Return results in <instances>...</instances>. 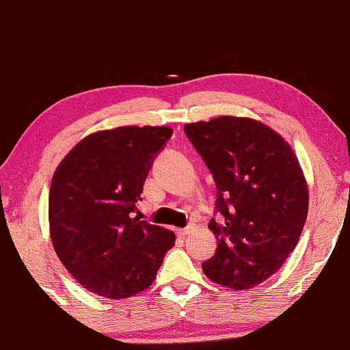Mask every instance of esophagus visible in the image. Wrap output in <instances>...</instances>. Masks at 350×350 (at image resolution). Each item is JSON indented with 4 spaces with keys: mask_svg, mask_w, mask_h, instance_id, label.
I'll use <instances>...</instances> for the list:
<instances>
[{
    "mask_svg": "<svg viewBox=\"0 0 350 350\" xmlns=\"http://www.w3.org/2000/svg\"><path fill=\"white\" fill-rule=\"evenodd\" d=\"M193 230H195V224H189L188 227H185V228H178V230H176V234H178L180 237H188L189 234H191Z\"/></svg>",
    "mask_w": 350,
    "mask_h": 350,
    "instance_id": "1",
    "label": "esophagus"
}]
</instances>
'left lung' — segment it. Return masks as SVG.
Listing matches in <instances>:
<instances>
[{
  "label": "left lung",
  "mask_w": 350,
  "mask_h": 350,
  "mask_svg": "<svg viewBox=\"0 0 350 350\" xmlns=\"http://www.w3.org/2000/svg\"><path fill=\"white\" fill-rule=\"evenodd\" d=\"M217 188L209 228L217 250L202 262L211 280L243 291L271 278L294 252L308 213V187L291 146L261 122L219 116L185 124Z\"/></svg>",
  "instance_id": "8db88e82"
}]
</instances>
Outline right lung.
I'll use <instances>...</instances> for the list:
<instances>
[{"label":"right lung","mask_w":350,"mask_h":350,"mask_svg":"<svg viewBox=\"0 0 350 350\" xmlns=\"http://www.w3.org/2000/svg\"><path fill=\"white\" fill-rule=\"evenodd\" d=\"M167 126H120L89 135L51 178L50 237L77 282L107 299H128L157 275L175 234L131 217Z\"/></svg>","instance_id":"add662e5"}]
</instances>
